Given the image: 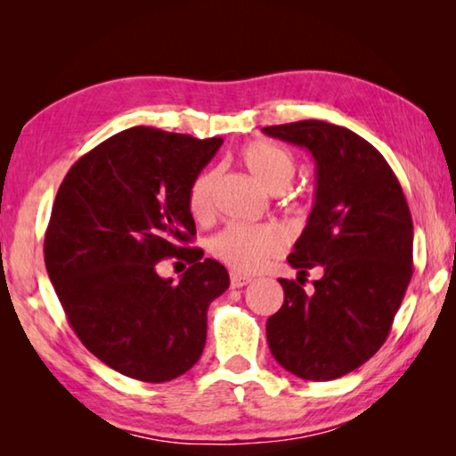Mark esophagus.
<instances>
[{"label": "esophagus", "mask_w": 456, "mask_h": 456, "mask_svg": "<svg viewBox=\"0 0 456 456\" xmlns=\"http://www.w3.org/2000/svg\"><path fill=\"white\" fill-rule=\"evenodd\" d=\"M249 281H251L249 277H245V275H239V273H231V288H233V289L243 288V285H247V283H249Z\"/></svg>", "instance_id": "esophagus-1"}]
</instances>
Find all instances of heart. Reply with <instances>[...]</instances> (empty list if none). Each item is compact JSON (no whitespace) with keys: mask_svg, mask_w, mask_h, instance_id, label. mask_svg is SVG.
<instances>
[{"mask_svg":"<svg viewBox=\"0 0 456 456\" xmlns=\"http://www.w3.org/2000/svg\"><path fill=\"white\" fill-rule=\"evenodd\" d=\"M241 163L267 191L283 192L296 175V159L281 144L269 141H253L245 144ZM219 181V168H203L189 184L187 203L195 219L205 221L213 211V191ZM213 257L223 261L239 273H253L264 267L269 259L283 251V235L269 225H231L223 227L209 239Z\"/></svg>","mask_w":456,"mask_h":456,"instance_id":"1","label":"heart"}]
</instances>
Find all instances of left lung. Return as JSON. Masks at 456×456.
<instances>
[{"label": "left lung", "instance_id": "left-lung-1", "mask_svg": "<svg viewBox=\"0 0 456 456\" xmlns=\"http://www.w3.org/2000/svg\"><path fill=\"white\" fill-rule=\"evenodd\" d=\"M315 160V203L289 253L297 281L280 280L283 305L267 320L273 358L304 380H336L364 364L390 334L412 277V217L395 171L344 126L299 120L261 128ZM322 267L314 291L301 277Z\"/></svg>", "mask_w": 456, "mask_h": 456}]
</instances>
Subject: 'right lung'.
<instances>
[{
    "label": "right lung",
    "instance_id": "add662e5",
    "mask_svg": "<svg viewBox=\"0 0 456 456\" xmlns=\"http://www.w3.org/2000/svg\"><path fill=\"white\" fill-rule=\"evenodd\" d=\"M223 144L133 126L80 157L61 181L45 229L50 281L80 342L117 372L168 382L197 364L207 310L229 288L197 235L189 184ZM176 256L179 284L158 275Z\"/></svg>",
    "mask_w": 456,
    "mask_h": 456
}]
</instances>
